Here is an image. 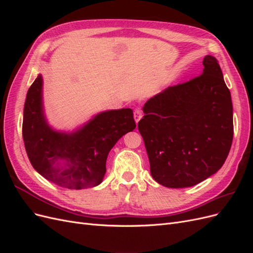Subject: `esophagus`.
Here are the masks:
<instances>
[{"label": "esophagus", "instance_id": "esophagus-1", "mask_svg": "<svg viewBox=\"0 0 253 253\" xmlns=\"http://www.w3.org/2000/svg\"><path fill=\"white\" fill-rule=\"evenodd\" d=\"M141 117H142V111L140 109H136L134 111V118H135L136 124H138V121L141 119Z\"/></svg>", "mask_w": 253, "mask_h": 253}]
</instances>
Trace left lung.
Segmentation results:
<instances>
[{
    "mask_svg": "<svg viewBox=\"0 0 253 253\" xmlns=\"http://www.w3.org/2000/svg\"><path fill=\"white\" fill-rule=\"evenodd\" d=\"M203 74L149 99L138 129L151 175L168 188L200 183L223 167L233 139L230 90L218 61L206 56Z\"/></svg>",
    "mask_w": 253,
    "mask_h": 253,
    "instance_id": "obj_1",
    "label": "left lung"
}]
</instances>
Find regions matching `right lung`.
I'll list each match as a JSON object with an SVG mask.
<instances>
[{"label": "right lung", "instance_id": "1", "mask_svg": "<svg viewBox=\"0 0 253 253\" xmlns=\"http://www.w3.org/2000/svg\"><path fill=\"white\" fill-rule=\"evenodd\" d=\"M136 124L131 109L98 114L72 134L55 132L42 108V76L27 91L22 135L30 164L56 185L74 190L95 187L103 179L111 149Z\"/></svg>", "mask_w": 253, "mask_h": 253}]
</instances>
